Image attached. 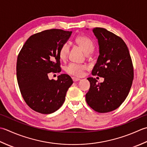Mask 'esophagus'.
<instances>
[{
	"label": "esophagus",
	"instance_id": "34e87169",
	"mask_svg": "<svg viewBox=\"0 0 147 147\" xmlns=\"http://www.w3.org/2000/svg\"><path fill=\"white\" fill-rule=\"evenodd\" d=\"M72 80H73L74 82H77V81H79V80H80V79H79V78L76 77H72Z\"/></svg>",
	"mask_w": 147,
	"mask_h": 147
}]
</instances>
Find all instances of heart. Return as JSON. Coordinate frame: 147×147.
I'll list each match as a JSON object with an SVG mask.
<instances>
[{"instance_id":"heart-1","label":"heart","mask_w":147,"mask_h":147,"mask_svg":"<svg viewBox=\"0 0 147 147\" xmlns=\"http://www.w3.org/2000/svg\"><path fill=\"white\" fill-rule=\"evenodd\" d=\"M76 43L79 47L82 49L86 55L91 53L94 49V44L90 38L86 36L80 35L76 38ZM70 51V45L67 42H65L62 44L60 49L59 51V56L62 60L67 58ZM87 68L86 65L77 64V63H71L68 64L65 68V70L68 74L72 76L80 77L83 75L84 71Z\"/></svg>"}]
</instances>
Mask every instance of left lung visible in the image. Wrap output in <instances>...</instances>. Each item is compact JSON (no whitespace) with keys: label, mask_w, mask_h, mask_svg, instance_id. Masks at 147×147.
<instances>
[{"label":"left lung","mask_w":147,"mask_h":147,"mask_svg":"<svg viewBox=\"0 0 147 147\" xmlns=\"http://www.w3.org/2000/svg\"><path fill=\"white\" fill-rule=\"evenodd\" d=\"M99 45V55L92 70V76L103 77L97 83L89 77L90 88L86 94V102L99 113L113 111L127 98L134 77L132 60L126 44L119 36L103 28L92 30Z\"/></svg>","instance_id":"left-lung-1"}]
</instances>
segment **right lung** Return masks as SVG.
Masks as SVG:
<instances>
[{
    "mask_svg": "<svg viewBox=\"0 0 147 147\" xmlns=\"http://www.w3.org/2000/svg\"><path fill=\"white\" fill-rule=\"evenodd\" d=\"M72 32L60 29L44 30L30 36L18 56L16 76L20 90L26 103L43 114L56 111L63 104L73 84L67 74L50 80L48 74L60 72L59 51Z\"/></svg>",
    "mask_w": 147,
    "mask_h": 147,
    "instance_id": "1",
    "label": "right lung"
}]
</instances>
